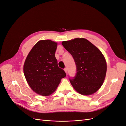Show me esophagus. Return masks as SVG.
Returning <instances> with one entry per match:
<instances>
[{"label":"esophagus","mask_w":126,"mask_h":126,"mask_svg":"<svg viewBox=\"0 0 126 126\" xmlns=\"http://www.w3.org/2000/svg\"><path fill=\"white\" fill-rule=\"evenodd\" d=\"M64 71H65V72L67 74V68H64Z\"/></svg>","instance_id":"1"}]
</instances>
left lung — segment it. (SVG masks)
Here are the masks:
<instances>
[{
  "label": "left lung",
  "instance_id": "8db88e82",
  "mask_svg": "<svg viewBox=\"0 0 126 126\" xmlns=\"http://www.w3.org/2000/svg\"><path fill=\"white\" fill-rule=\"evenodd\" d=\"M62 45L73 57L77 67L75 77L70 79L74 89L89 96L100 89L106 75L107 63L97 47L83 38L63 41Z\"/></svg>",
  "mask_w": 126,
  "mask_h": 126
}]
</instances>
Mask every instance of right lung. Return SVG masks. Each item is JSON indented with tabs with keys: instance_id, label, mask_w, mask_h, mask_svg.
Returning <instances> with one entry per match:
<instances>
[{
	"instance_id": "1",
	"label": "right lung",
	"mask_w": 126,
	"mask_h": 126,
	"mask_svg": "<svg viewBox=\"0 0 126 126\" xmlns=\"http://www.w3.org/2000/svg\"><path fill=\"white\" fill-rule=\"evenodd\" d=\"M57 43L38 41L30 51L24 64V74L29 87L37 94L48 96L54 93L65 72L58 66L55 57Z\"/></svg>"
}]
</instances>
